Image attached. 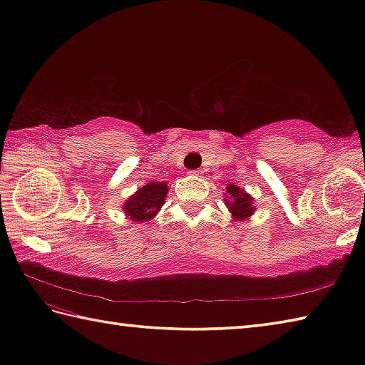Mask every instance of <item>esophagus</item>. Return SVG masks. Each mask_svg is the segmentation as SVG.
<instances>
[{"label": "esophagus", "mask_w": 365, "mask_h": 365, "mask_svg": "<svg viewBox=\"0 0 365 365\" xmlns=\"http://www.w3.org/2000/svg\"><path fill=\"white\" fill-rule=\"evenodd\" d=\"M205 172H203V170L202 168H200V170H193V172H192V175L193 176H202Z\"/></svg>", "instance_id": "obj_1"}]
</instances>
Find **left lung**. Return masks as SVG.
I'll list each match as a JSON object with an SVG mask.
<instances>
[{"label": "left lung", "mask_w": 365, "mask_h": 365, "mask_svg": "<svg viewBox=\"0 0 365 365\" xmlns=\"http://www.w3.org/2000/svg\"><path fill=\"white\" fill-rule=\"evenodd\" d=\"M224 202L228 207V211L232 212V217L235 222L249 220L257 211L254 197L236 184H227V193Z\"/></svg>", "instance_id": "obj_1"}]
</instances>
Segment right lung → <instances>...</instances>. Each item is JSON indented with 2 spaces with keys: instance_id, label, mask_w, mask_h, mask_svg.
Here are the masks:
<instances>
[{
  "instance_id": "1",
  "label": "right lung",
  "mask_w": 365,
  "mask_h": 365,
  "mask_svg": "<svg viewBox=\"0 0 365 365\" xmlns=\"http://www.w3.org/2000/svg\"><path fill=\"white\" fill-rule=\"evenodd\" d=\"M168 182L167 181H150L143 187L137 189L132 195L125 200L123 205V212L132 222H143L153 220L160 207L165 203L168 193Z\"/></svg>"
}]
</instances>
